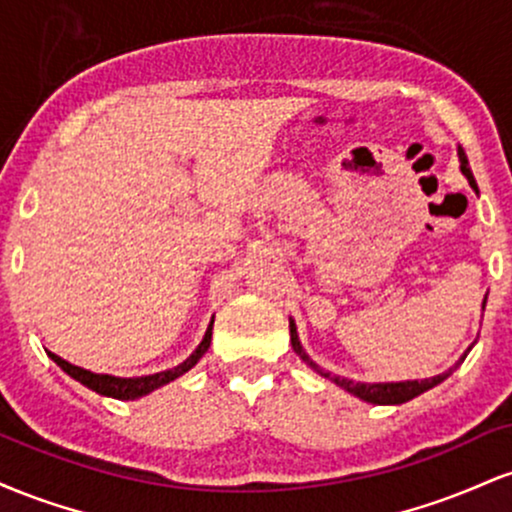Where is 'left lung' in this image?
<instances>
[{
    "mask_svg": "<svg viewBox=\"0 0 512 512\" xmlns=\"http://www.w3.org/2000/svg\"><path fill=\"white\" fill-rule=\"evenodd\" d=\"M457 156H460V170H462L464 178H467L469 187H472L474 192H479L477 180H474L472 168H469V161H467V156H464L462 146H460V149H457ZM481 308H486V296H484V303H481ZM289 330H291V346H293V351H296V354L303 358L305 366H310V368L315 370V373H320L322 378L332 380L334 385H339V387H342V390L351 392V395L358 397V399H363V402H368V404H404V402H409V399L424 395L426 390H431V387H436V385L443 383L445 378H450L452 370L460 366L464 358H467L469 351H472V346H469V349L460 356V361H457L450 370H445V373L433 375V378H426V380H402V383H354V380H349V378H339V375H330V373H327V370H322L320 366H317L313 358L305 354L301 339H298L296 322H293L291 317H289Z\"/></svg>",
    "mask_w": 512,
    "mask_h": 512,
    "instance_id": "8db88e82",
    "label": "left lung"
}]
</instances>
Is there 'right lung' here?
<instances>
[{
	"mask_svg": "<svg viewBox=\"0 0 512 512\" xmlns=\"http://www.w3.org/2000/svg\"><path fill=\"white\" fill-rule=\"evenodd\" d=\"M211 327H214V317H211L207 332H204V339L199 342L197 349L185 358V361L178 363L175 368L161 370V373H154V375H142V378H117V375H108V373H93V370H86L81 366H74V363L64 361L62 356L52 354V351H48V356L69 375V378H74L76 383L88 387V390L98 392V395L113 397V399H139L149 395V392L158 390V387L173 383L175 378H180V375H185L187 370L195 368L199 358L207 354L211 346Z\"/></svg>",
	"mask_w": 512,
	"mask_h": 512,
	"instance_id": "right-lung-1",
	"label": "right lung"
}]
</instances>
